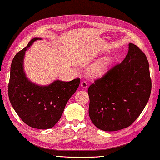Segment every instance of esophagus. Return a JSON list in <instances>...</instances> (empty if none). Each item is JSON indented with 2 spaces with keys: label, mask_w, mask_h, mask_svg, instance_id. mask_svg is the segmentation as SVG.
Returning <instances> with one entry per match:
<instances>
[{
  "label": "esophagus",
  "mask_w": 160,
  "mask_h": 160,
  "mask_svg": "<svg viewBox=\"0 0 160 160\" xmlns=\"http://www.w3.org/2000/svg\"><path fill=\"white\" fill-rule=\"evenodd\" d=\"M81 87L83 88H88V82H86V81H82V82H81Z\"/></svg>",
  "instance_id": "esophagus-1"
}]
</instances>
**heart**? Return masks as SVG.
<instances>
[{
    "mask_svg": "<svg viewBox=\"0 0 160 160\" xmlns=\"http://www.w3.org/2000/svg\"><path fill=\"white\" fill-rule=\"evenodd\" d=\"M111 60L108 58L99 59L91 65L89 68L90 74L95 78L101 77L105 74L110 66Z\"/></svg>",
    "mask_w": 160,
    "mask_h": 160,
    "instance_id": "heart-1",
    "label": "heart"
}]
</instances>
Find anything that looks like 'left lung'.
I'll return each instance as SVG.
<instances>
[{"label": "left lung", "instance_id": "obj_1", "mask_svg": "<svg viewBox=\"0 0 160 160\" xmlns=\"http://www.w3.org/2000/svg\"><path fill=\"white\" fill-rule=\"evenodd\" d=\"M151 89L146 55L137 45L130 43L123 61L88 88L91 121L103 131L128 128L145 108Z\"/></svg>", "mask_w": 160, "mask_h": 160}]
</instances>
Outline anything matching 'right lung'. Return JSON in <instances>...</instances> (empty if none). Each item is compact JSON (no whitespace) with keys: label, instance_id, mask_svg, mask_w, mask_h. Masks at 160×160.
Returning <instances> with one entry per match:
<instances>
[{"label":"right lung","instance_id":"obj_1","mask_svg":"<svg viewBox=\"0 0 160 160\" xmlns=\"http://www.w3.org/2000/svg\"><path fill=\"white\" fill-rule=\"evenodd\" d=\"M40 38H34L15 55L8 85L10 102L24 122L32 128H51L61 118L65 105L79 87L80 79L69 82L55 80L48 85L30 81L25 72V51Z\"/></svg>","mask_w":160,"mask_h":160}]
</instances>
